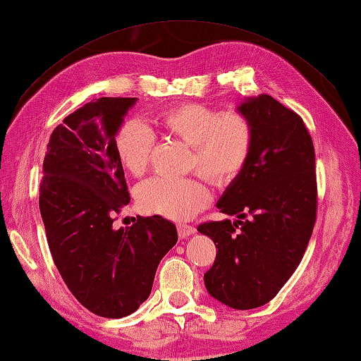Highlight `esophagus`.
Wrapping results in <instances>:
<instances>
[{
  "label": "esophagus",
  "instance_id": "34e87169",
  "mask_svg": "<svg viewBox=\"0 0 361 361\" xmlns=\"http://www.w3.org/2000/svg\"><path fill=\"white\" fill-rule=\"evenodd\" d=\"M176 230H178L180 238H188L197 231L194 225H188V224H178L176 225Z\"/></svg>",
  "mask_w": 361,
  "mask_h": 361
}]
</instances>
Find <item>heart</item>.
Wrapping results in <instances>:
<instances>
[{"label":"heart","mask_w":361,"mask_h":361,"mask_svg":"<svg viewBox=\"0 0 361 361\" xmlns=\"http://www.w3.org/2000/svg\"><path fill=\"white\" fill-rule=\"evenodd\" d=\"M161 134L192 147L190 169L216 186L228 185L244 171L255 142V126L241 111H221L199 103L172 106L150 120ZM150 126L126 120L114 137L118 162L133 176L148 167L154 147ZM139 208L173 221L194 217L209 200L208 188L197 178H150L136 190Z\"/></svg>","instance_id":"heart-1"}]
</instances>
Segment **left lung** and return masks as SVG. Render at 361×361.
Segmentation results:
<instances>
[{"label": "left lung", "mask_w": 361, "mask_h": 361, "mask_svg": "<svg viewBox=\"0 0 361 361\" xmlns=\"http://www.w3.org/2000/svg\"><path fill=\"white\" fill-rule=\"evenodd\" d=\"M239 111L255 126L244 171L217 208L238 221L204 222L197 230L216 244L204 286L235 310L264 305L298 269L317 213L314 147L302 117L261 94Z\"/></svg>", "instance_id": "left-lung-1"}]
</instances>
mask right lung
Segmentation results:
<instances>
[{"label": "right lung", "instance_id": "1", "mask_svg": "<svg viewBox=\"0 0 361 361\" xmlns=\"http://www.w3.org/2000/svg\"><path fill=\"white\" fill-rule=\"evenodd\" d=\"M136 98L103 97L63 118L49 136L39 207L56 267L75 299L97 316L136 312L150 295L159 261L175 245V225L137 217L116 230L130 203L116 133Z\"/></svg>", "mask_w": 361, "mask_h": 361}]
</instances>
